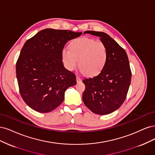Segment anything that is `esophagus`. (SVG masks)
Segmentation results:
<instances>
[{"mask_svg":"<svg viewBox=\"0 0 155 155\" xmlns=\"http://www.w3.org/2000/svg\"><path fill=\"white\" fill-rule=\"evenodd\" d=\"M81 78H80V77H78V76H77V82H81Z\"/></svg>","mask_w":155,"mask_h":155,"instance_id":"34e87169","label":"esophagus"}]
</instances>
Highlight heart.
I'll return each instance as SVG.
<instances>
[{
  "label": "heart",
  "mask_w": 155,
  "mask_h": 155,
  "mask_svg": "<svg viewBox=\"0 0 155 155\" xmlns=\"http://www.w3.org/2000/svg\"><path fill=\"white\" fill-rule=\"evenodd\" d=\"M107 59V49L105 44L87 37L73 40L69 44V50L62 51V60L67 69L73 71L78 64L81 71L89 76L101 73Z\"/></svg>",
  "instance_id": "obj_1"
}]
</instances>
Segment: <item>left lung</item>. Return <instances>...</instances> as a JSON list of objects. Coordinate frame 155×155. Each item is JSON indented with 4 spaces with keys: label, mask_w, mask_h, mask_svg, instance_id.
<instances>
[{
    "label": "left lung",
    "mask_w": 155,
    "mask_h": 155,
    "mask_svg": "<svg viewBox=\"0 0 155 155\" xmlns=\"http://www.w3.org/2000/svg\"><path fill=\"white\" fill-rule=\"evenodd\" d=\"M100 37L107 49L106 65L98 75L83 80L84 104L98 114L111 113L122 106L131 84V71L126 51L104 32L86 31Z\"/></svg>",
    "instance_id": "left-lung-1"
}]
</instances>
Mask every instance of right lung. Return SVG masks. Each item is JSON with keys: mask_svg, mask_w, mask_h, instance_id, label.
Wrapping results in <instances>:
<instances>
[{"mask_svg": "<svg viewBox=\"0 0 155 155\" xmlns=\"http://www.w3.org/2000/svg\"><path fill=\"white\" fill-rule=\"evenodd\" d=\"M82 33L47 28L25 42L16 74L21 95L33 110H54L63 102L66 89L77 84L75 74L64 66L62 51L68 41Z\"/></svg>", "mask_w": 155, "mask_h": 155, "instance_id": "add662e5", "label": "right lung"}]
</instances>
